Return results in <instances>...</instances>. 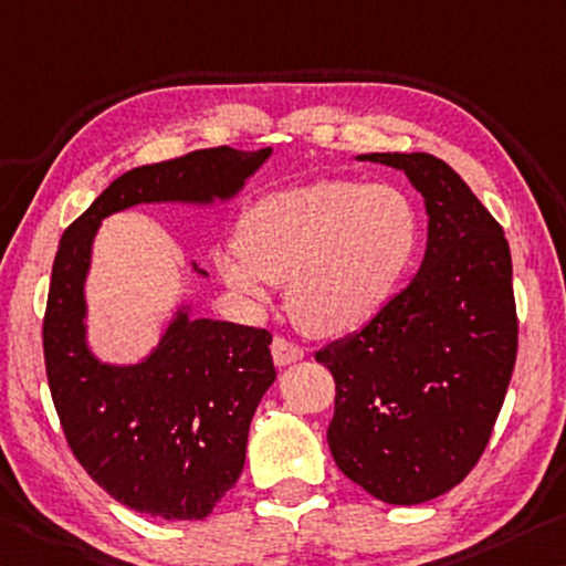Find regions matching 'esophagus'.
<instances>
[{"instance_id": "34e87169", "label": "esophagus", "mask_w": 566, "mask_h": 566, "mask_svg": "<svg viewBox=\"0 0 566 566\" xmlns=\"http://www.w3.org/2000/svg\"><path fill=\"white\" fill-rule=\"evenodd\" d=\"M272 357H274V363H276V365L284 367V365H292V363L302 360V357H304V349H302L300 345H294L292 339H286V337H274V343H272Z\"/></svg>"}]
</instances>
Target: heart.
<instances>
[{
    "label": "heart",
    "instance_id": "heart-1",
    "mask_svg": "<svg viewBox=\"0 0 566 566\" xmlns=\"http://www.w3.org/2000/svg\"><path fill=\"white\" fill-rule=\"evenodd\" d=\"M420 244V211L396 186L325 178L266 193L241 217L239 247L217 264L231 290L264 304L286 282L294 322L335 337L396 297Z\"/></svg>",
    "mask_w": 566,
    "mask_h": 566
}]
</instances>
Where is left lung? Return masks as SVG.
Segmentation results:
<instances>
[{
	"label": "left lung",
	"instance_id": "8db88e82",
	"mask_svg": "<svg viewBox=\"0 0 566 566\" xmlns=\"http://www.w3.org/2000/svg\"><path fill=\"white\" fill-rule=\"evenodd\" d=\"M426 199L418 274L378 317L322 347L335 378L327 443L337 469L385 504H423L469 476L514 373L518 319L504 229L430 154H367Z\"/></svg>",
	"mask_w": 566,
	"mask_h": 566
}]
</instances>
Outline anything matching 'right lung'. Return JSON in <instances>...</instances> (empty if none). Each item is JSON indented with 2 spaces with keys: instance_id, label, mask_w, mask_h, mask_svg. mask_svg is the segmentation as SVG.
I'll use <instances>...</instances> for the list:
<instances>
[{
  "instance_id": "obj_1",
  "label": "right lung",
  "mask_w": 566,
  "mask_h": 566,
  "mask_svg": "<svg viewBox=\"0 0 566 566\" xmlns=\"http://www.w3.org/2000/svg\"><path fill=\"white\" fill-rule=\"evenodd\" d=\"M269 156L219 146L133 168L60 239L42 322L52 402L87 476L140 514L206 518L239 481L251 418L276 378L272 335L181 307L146 360L101 363L85 343L93 239L105 217L136 203L227 201Z\"/></svg>"
}]
</instances>
